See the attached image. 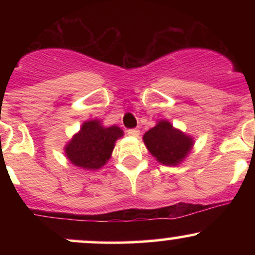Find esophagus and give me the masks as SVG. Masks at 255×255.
<instances>
[{"label": "esophagus", "mask_w": 255, "mask_h": 255, "mask_svg": "<svg viewBox=\"0 0 255 255\" xmlns=\"http://www.w3.org/2000/svg\"><path fill=\"white\" fill-rule=\"evenodd\" d=\"M139 133H140V131L137 129H134V128H133V129H128L127 130V134H128V135H130V136H137V135H139Z\"/></svg>", "instance_id": "34e87169"}]
</instances>
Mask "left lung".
Masks as SVG:
<instances>
[{
	"mask_svg": "<svg viewBox=\"0 0 255 255\" xmlns=\"http://www.w3.org/2000/svg\"><path fill=\"white\" fill-rule=\"evenodd\" d=\"M144 142L152 156L165 165L178 164L193 146L192 137L175 129L168 121L158 122L156 127L146 131Z\"/></svg>",
	"mask_w": 255,
	"mask_h": 255,
	"instance_id": "1",
	"label": "left lung"
}]
</instances>
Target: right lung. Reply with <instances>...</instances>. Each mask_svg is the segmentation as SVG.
I'll return each instance as SVG.
<instances>
[{"instance_id": "add662e5", "label": "right lung", "mask_w": 255, "mask_h": 255, "mask_svg": "<svg viewBox=\"0 0 255 255\" xmlns=\"http://www.w3.org/2000/svg\"><path fill=\"white\" fill-rule=\"evenodd\" d=\"M122 135L124 131L116 126L103 127L97 120L87 121L66 146V154L74 165L99 169L109 159L115 141Z\"/></svg>"}]
</instances>
